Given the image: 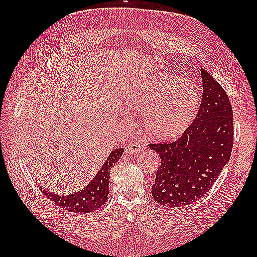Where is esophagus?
I'll use <instances>...</instances> for the list:
<instances>
[{"mask_svg":"<svg viewBox=\"0 0 257 257\" xmlns=\"http://www.w3.org/2000/svg\"><path fill=\"white\" fill-rule=\"evenodd\" d=\"M144 147L141 146L140 144H130L129 146L125 147V154L129 155V156H133V155H137L140 154V152L144 151Z\"/></svg>","mask_w":257,"mask_h":257,"instance_id":"1","label":"esophagus"}]
</instances>
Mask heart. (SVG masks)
<instances>
[{"label":"heart","mask_w":257,"mask_h":257,"mask_svg":"<svg viewBox=\"0 0 257 257\" xmlns=\"http://www.w3.org/2000/svg\"><path fill=\"white\" fill-rule=\"evenodd\" d=\"M124 106L141 113L147 137L170 141L182 136L192 122L199 108V92L188 78L157 73L129 90Z\"/></svg>","instance_id":"1"}]
</instances>
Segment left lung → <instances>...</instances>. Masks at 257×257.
<instances>
[{
  "instance_id": "8db88e82",
  "label": "left lung",
  "mask_w": 257,
  "mask_h": 257,
  "mask_svg": "<svg viewBox=\"0 0 257 257\" xmlns=\"http://www.w3.org/2000/svg\"><path fill=\"white\" fill-rule=\"evenodd\" d=\"M203 94L195 120L172 144L150 145L161 159L151 194L161 205L188 206L200 200L231 159L233 111L223 87L201 69Z\"/></svg>"
}]
</instances>
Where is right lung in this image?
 Returning a JSON list of instances; mask_svg holds the SVG:
<instances>
[{
  "label": "right lung",
  "mask_w": 257,
  "mask_h": 257,
  "mask_svg": "<svg viewBox=\"0 0 257 257\" xmlns=\"http://www.w3.org/2000/svg\"><path fill=\"white\" fill-rule=\"evenodd\" d=\"M122 148L112 150L109 154L107 160L103 162L100 170L92 178L91 181L80 189L78 192L72 194H57L50 190L42 189L48 199L54 203L73 213H91L105 204L109 192V179L110 169L120 158L122 157Z\"/></svg>",
  "instance_id": "add662e5"
}]
</instances>
